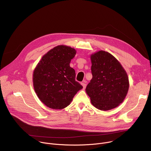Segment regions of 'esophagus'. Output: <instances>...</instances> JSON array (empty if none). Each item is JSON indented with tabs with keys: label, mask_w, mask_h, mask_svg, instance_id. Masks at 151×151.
I'll return each instance as SVG.
<instances>
[{
	"label": "esophagus",
	"mask_w": 151,
	"mask_h": 151,
	"mask_svg": "<svg viewBox=\"0 0 151 151\" xmlns=\"http://www.w3.org/2000/svg\"><path fill=\"white\" fill-rule=\"evenodd\" d=\"M81 85L83 86V88H86V84H85L84 82H83V83H81Z\"/></svg>",
	"instance_id": "1"
}]
</instances>
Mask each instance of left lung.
Instances as JSON below:
<instances>
[{
	"instance_id": "1",
	"label": "left lung",
	"mask_w": 151,
	"mask_h": 151,
	"mask_svg": "<svg viewBox=\"0 0 151 151\" xmlns=\"http://www.w3.org/2000/svg\"><path fill=\"white\" fill-rule=\"evenodd\" d=\"M90 59L92 78L86 91L92 105L104 111L118 107L129 90L126 70L112 55L103 50L92 54Z\"/></svg>"
}]
</instances>
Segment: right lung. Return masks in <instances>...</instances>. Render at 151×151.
Here are the masks:
<instances>
[{
	"label": "right lung",
	"mask_w": 151,
	"mask_h": 151,
	"mask_svg": "<svg viewBox=\"0 0 151 151\" xmlns=\"http://www.w3.org/2000/svg\"><path fill=\"white\" fill-rule=\"evenodd\" d=\"M76 53L73 48L58 45L45 54L35 67L33 84L37 97L46 106L63 109L83 88L75 81V71L70 63Z\"/></svg>",
	"instance_id": "right-lung-1"
}]
</instances>
